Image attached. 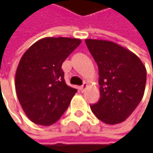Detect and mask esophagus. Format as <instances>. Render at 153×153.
<instances>
[{"label": "esophagus", "mask_w": 153, "mask_h": 153, "mask_svg": "<svg viewBox=\"0 0 153 153\" xmlns=\"http://www.w3.org/2000/svg\"><path fill=\"white\" fill-rule=\"evenodd\" d=\"M88 88V84L86 83V82H84L82 85L81 86V90H82V92H84L85 91V89Z\"/></svg>", "instance_id": "34e87169"}]
</instances>
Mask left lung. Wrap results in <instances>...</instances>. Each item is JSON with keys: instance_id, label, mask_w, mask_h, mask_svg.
Here are the masks:
<instances>
[{"instance_id": "left-lung-1", "label": "left lung", "mask_w": 153, "mask_h": 153, "mask_svg": "<svg viewBox=\"0 0 153 153\" xmlns=\"http://www.w3.org/2000/svg\"><path fill=\"white\" fill-rule=\"evenodd\" d=\"M99 68L100 98L90 105L93 113L106 124L127 119L144 95L146 70L131 51L112 42L86 39Z\"/></svg>"}]
</instances>
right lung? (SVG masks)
Here are the masks:
<instances>
[{
	"label": "right lung",
	"instance_id": "add662e5",
	"mask_svg": "<svg viewBox=\"0 0 153 153\" xmlns=\"http://www.w3.org/2000/svg\"><path fill=\"white\" fill-rule=\"evenodd\" d=\"M81 43L69 37H45L23 54L15 75V88L29 119L49 126L60 118L76 89L65 83L62 64Z\"/></svg>",
	"mask_w": 153,
	"mask_h": 153
}]
</instances>
